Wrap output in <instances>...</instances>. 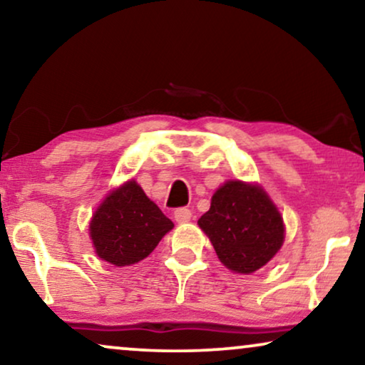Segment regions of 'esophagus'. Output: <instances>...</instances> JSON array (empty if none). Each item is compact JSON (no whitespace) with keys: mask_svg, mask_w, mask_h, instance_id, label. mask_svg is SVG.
Here are the masks:
<instances>
[{"mask_svg":"<svg viewBox=\"0 0 365 365\" xmlns=\"http://www.w3.org/2000/svg\"><path fill=\"white\" fill-rule=\"evenodd\" d=\"M191 216H192V212L189 211L187 207H179V209H176V211H174V219H176L179 224L191 221Z\"/></svg>","mask_w":365,"mask_h":365,"instance_id":"obj_1","label":"esophagus"}]
</instances>
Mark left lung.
<instances>
[{"instance_id":"obj_1","label":"left lung","mask_w":365,"mask_h":365,"mask_svg":"<svg viewBox=\"0 0 365 365\" xmlns=\"http://www.w3.org/2000/svg\"><path fill=\"white\" fill-rule=\"evenodd\" d=\"M197 224L211 239L219 261L239 274L266 266L284 242L281 212L256 184H222Z\"/></svg>"}]
</instances>
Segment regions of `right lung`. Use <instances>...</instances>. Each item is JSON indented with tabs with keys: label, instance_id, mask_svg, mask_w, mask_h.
<instances>
[{
	"label": "right lung",
	"instance_id": "add662e5",
	"mask_svg": "<svg viewBox=\"0 0 365 365\" xmlns=\"http://www.w3.org/2000/svg\"><path fill=\"white\" fill-rule=\"evenodd\" d=\"M174 224L131 179L114 189L89 222L93 246L103 261L131 266L154 251Z\"/></svg>",
	"mask_w": 365,
	"mask_h": 365
}]
</instances>
